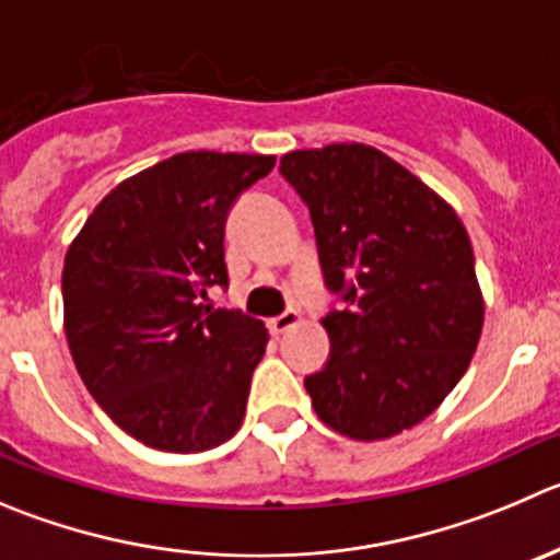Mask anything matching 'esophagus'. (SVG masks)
<instances>
[{"label":"esophagus","mask_w":560,"mask_h":560,"mask_svg":"<svg viewBox=\"0 0 560 560\" xmlns=\"http://www.w3.org/2000/svg\"><path fill=\"white\" fill-rule=\"evenodd\" d=\"M300 322H302L300 311H285V313H280V316L269 318V329H271V335H283V332H289L291 327H296Z\"/></svg>","instance_id":"obj_1"}]
</instances>
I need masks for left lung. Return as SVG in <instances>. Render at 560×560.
<instances>
[{
	"label": "left lung",
	"instance_id": "1",
	"mask_svg": "<svg viewBox=\"0 0 560 560\" xmlns=\"http://www.w3.org/2000/svg\"><path fill=\"white\" fill-rule=\"evenodd\" d=\"M280 170L311 209L324 280L349 305L322 318L332 351L305 380L313 409L360 443L401 434L445 401L481 340L470 236L380 148H302Z\"/></svg>",
	"mask_w": 560,
	"mask_h": 560
}]
</instances>
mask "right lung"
I'll use <instances>...</instances> for the list:
<instances>
[{"label": "right lung", "instance_id": "right-lung-1", "mask_svg": "<svg viewBox=\"0 0 560 560\" xmlns=\"http://www.w3.org/2000/svg\"><path fill=\"white\" fill-rule=\"evenodd\" d=\"M271 167L264 153H175L120 180L68 247L73 363L101 409L148 448L197 454L242 425L269 329L203 300L228 285V209Z\"/></svg>", "mask_w": 560, "mask_h": 560}]
</instances>
